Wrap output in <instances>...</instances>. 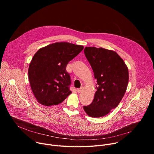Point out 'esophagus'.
<instances>
[{
	"label": "esophagus",
	"mask_w": 154,
	"mask_h": 154,
	"mask_svg": "<svg viewBox=\"0 0 154 154\" xmlns=\"http://www.w3.org/2000/svg\"><path fill=\"white\" fill-rule=\"evenodd\" d=\"M82 90H83V88H80V89H77V91L79 93H80L82 91Z\"/></svg>",
	"instance_id": "1"
}]
</instances>
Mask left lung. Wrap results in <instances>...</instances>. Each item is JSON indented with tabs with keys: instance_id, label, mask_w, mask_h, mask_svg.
<instances>
[{
	"instance_id": "8db88e82",
	"label": "left lung",
	"mask_w": 154,
	"mask_h": 154,
	"mask_svg": "<svg viewBox=\"0 0 154 154\" xmlns=\"http://www.w3.org/2000/svg\"><path fill=\"white\" fill-rule=\"evenodd\" d=\"M84 53L97 80V91L92 103L83 109L90 117H102L116 108L123 98L128 83V69L113 51L86 47Z\"/></svg>"
}]
</instances>
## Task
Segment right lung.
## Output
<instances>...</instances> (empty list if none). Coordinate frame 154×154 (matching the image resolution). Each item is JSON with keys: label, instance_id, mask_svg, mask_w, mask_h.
Wrapping results in <instances>:
<instances>
[{"label": "right lung", "instance_id": "obj_1", "mask_svg": "<svg viewBox=\"0 0 154 154\" xmlns=\"http://www.w3.org/2000/svg\"><path fill=\"white\" fill-rule=\"evenodd\" d=\"M83 48L81 45L61 42L42 48L35 53L28 74L32 91L39 103L56 105L71 94V78L66 68Z\"/></svg>", "mask_w": 154, "mask_h": 154}]
</instances>
